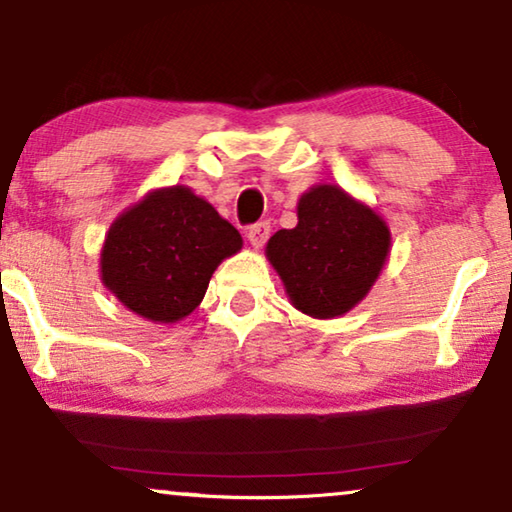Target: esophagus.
Returning a JSON list of instances; mask_svg holds the SVG:
<instances>
[{"instance_id": "34e87169", "label": "esophagus", "mask_w": 512, "mask_h": 512, "mask_svg": "<svg viewBox=\"0 0 512 512\" xmlns=\"http://www.w3.org/2000/svg\"><path fill=\"white\" fill-rule=\"evenodd\" d=\"M269 234H271V225L266 223V220H264V223H255V225L248 230L250 246L259 250V248H262L264 243H266V239H269Z\"/></svg>"}]
</instances>
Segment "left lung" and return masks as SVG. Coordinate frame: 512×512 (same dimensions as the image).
<instances>
[{
    "instance_id": "obj_1",
    "label": "left lung",
    "mask_w": 512,
    "mask_h": 512,
    "mask_svg": "<svg viewBox=\"0 0 512 512\" xmlns=\"http://www.w3.org/2000/svg\"><path fill=\"white\" fill-rule=\"evenodd\" d=\"M294 230H278L266 259L303 315L333 319L356 308L391 253V230L368 204L335 183H319L296 204Z\"/></svg>"
}]
</instances>
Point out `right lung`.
I'll use <instances>...</instances> for the list:
<instances>
[{
  "label": "right lung",
  "instance_id": "obj_1",
  "mask_svg": "<svg viewBox=\"0 0 512 512\" xmlns=\"http://www.w3.org/2000/svg\"><path fill=\"white\" fill-rule=\"evenodd\" d=\"M241 246L239 230L188 186L156 188L110 225L101 280L147 322L177 324L202 303L220 262Z\"/></svg>",
  "mask_w": 512,
  "mask_h": 512
}]
</instances>
